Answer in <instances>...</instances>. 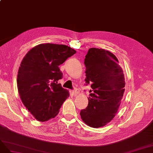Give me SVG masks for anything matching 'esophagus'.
Returning a JSON list of instances; mask_svg holds the SVG:
<instances>
[{"mask_svg":"<svg viewBox=\"0 0 153 153\" xmlns=\"http://www.w3.org/2000/svg\"><path fill=\"white\" fill-rule=\"evenodd\" d=\"M72 93H73V94H74V95H77L78 93H79V91H78V90L77 89V88H75L74 90H73V91H72Z\"/></svg>","mask_w":153,"mask_h":153,"instance_id":"esophagus-1","label":"esophagus"}]
</instances>
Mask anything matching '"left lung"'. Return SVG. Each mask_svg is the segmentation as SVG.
I'll return each instance as SVG.
<instances>
[{
	"label": "left lung",
	"instance_id": "8db88e82",
	"mask_svg": "<svg viewBox=\"0 0 153 153\" xmlns=\"http://www.w3.org/2000/svg\"><path fill=\"white\" fill-rule=\"evenodd\" d=\"M85 81L91 84L88 105L81 111L85 124L93 128L106 125L114 117L125 92V81L117 58L109 51L92 48L85 59Z\"/></svg>",
	"mask_w": 153,
	"mask_h": 153
}]
</instances>
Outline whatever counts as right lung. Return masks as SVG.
<instances>
[{"instance_id": "right-lung-1", "label": "right lung", "mask_w": 153, "mask_h": 153, "mask_svg": "<svg viewBox=\"0 0 153 153\" xmlns=\"http://www.w3.org/2000/svg\"><path fill=\"white\" fill-rule=\"evenodd\" d=\"M76 53L63 44H41L24 56L19 67L17 86L27 110L39 121L55 117L69 92L58 81L63 74L58 66Z\"/></svg>"}]
</instances>
